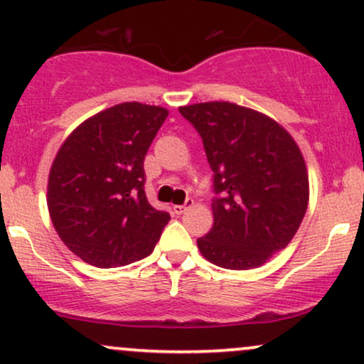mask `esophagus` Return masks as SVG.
<instances>
[{
	"label": "esophagus",
	"instance_id": "34e87169",
	"mask_svg": "<svg viewBox=\"0 0 364 364\" xmlns=\"http://www.w3.org/2000/svg\"><path fill=\"white\" fill-rule=\"evenodd\" d=\"M191 207H193V200L188 198L186 202H185V205H173V212H174V214L181 215L183 212H186L188 208H191Z\"/></svg>",
	"mask_w": 364,
	"mask_h": 364
}]
</instances>
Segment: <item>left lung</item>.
I'll return each instance as SVG.
<instances>
[{
  "label": "left lung",
  "mask_w": 364,
  "mask_h": 364,
  "mask_svg": "<svg viewBox=\"0 0 364 364\" xmlns=\"http://www.w3.org/2000/svg\"><path fill=\"white\" fill-rule=\"evenodd\" d=\"M198 129L214 171V225L196 241L202 257L229 270L262 267L298 232L310 181L304 157L282 124L235 102L179 107Z\"/></svg>",
  "instance_id": "8db88e82"
}]
</instances>
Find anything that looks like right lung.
<instances>
[{
    "label": "right lung",
    "mask_w": 364,
    "mask_h": 364,
    "mask_svg": "<svg viewBox=\"0 0 364 364\" xmlns=\"http://www.w3.org/2000/svg\"><path fill=\"white\" fill-rule=\"evenodd\" d=\"M169 111L123 102L87 118L66 136L48 178L58 236L85 263L111 269L152 253L168 212L144 191L145 154Z\"/></svg>",
    "instance_id": "add662e5"
}]
</instances>
